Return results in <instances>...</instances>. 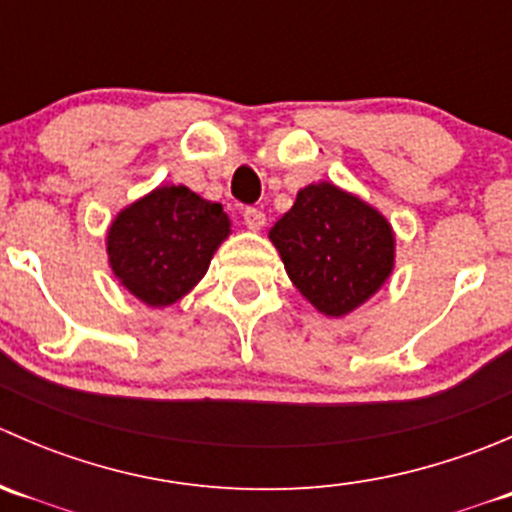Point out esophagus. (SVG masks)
Wrapping results in <instances>:
<instances>
[{
    "label": "esophagus",
    "instance_id": "1",
    "mask_svg": "<svg viewBox=\"0 0 512 512\" xmlns=\"http://www.w3.org/2000/svg\"><path fill=\"white\" fill-rule=\"evenodd\" d=\"M242 218H245V225L250 227V230H255V232H260L267 223L265 213H262V210H257V208H247L245 213H242Z\"/></svg>",
    "mask_w": 512,
    "mask_h": 512
}]
</instances>
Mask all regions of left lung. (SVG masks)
Wrapping results in <instances>:
<instances>
[{"label":"left lung","mask_w":512,"mask_h":512,"mask_svg":"<svg viewBox=\"0 0 512 512\" xmlns=\"http://www.w3.org/2000/svg\"><path fill=\"white\" fill-rule=\"evenodd\" d=\"M292 285L324 317H347L369 302L396 265V232L359 195L319 180L304 185L272 225Z\"/></svg>","instance_id":"obj_1"}]
</instances>
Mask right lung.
Wrapping results in <instances>:
<instances>
[{"label":"right lung","mask_w":512,"mask_h":512,"mask_svg":"<svg viewBox=\"0 0 512 512\" xmlns=\"http://www.w3.org/2000/svg\"><path fill=\"white\" fill-rule=\"evenodd\" d=\"M230 227L220 203L185 185H158L111 220L108 267L138 302L170 307L203 280Z\"/></svg>","instance_id":"right-lung-1"}]
</instances>
